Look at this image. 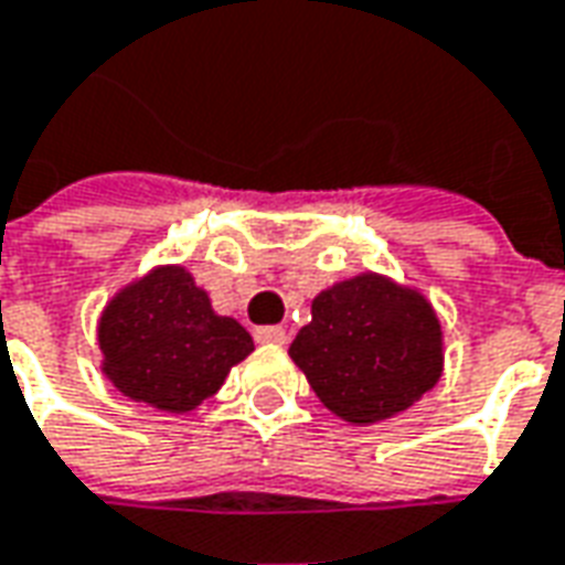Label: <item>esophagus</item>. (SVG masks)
Instances as JSON below:
<instances>
[{
	"label": "esophagus",
	"instance_id": "1",
	"mask_svg": "<svg viewBox=\"0 0 565 565\" xmlns=\"http://www.w3.org/2000/svg\"><path fill=\"white\" fill-rule=\"evenodd\" d=\"M286 338H289V334H286V328L282 326H264L255 331V340H258V343H276V347H282Z\"/></svg>",
	"mask_w": 565,
	"mask_h": 565
}]
</instances>
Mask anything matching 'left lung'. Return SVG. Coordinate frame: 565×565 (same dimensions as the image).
Returning <instances> with one entry per match:
<instances>
[{"label": "left lung", "instance_id": "8db88e82", "mask_svg": "<svg viewBox=\"0 0 565 565\" xmlns=\"http://www.w3.org/2000/svg\"><path fill=\"white\" fill-rule=\"evenodd\" d=\"M310 313L289 355L343 423L398 417L441 380V319L414 286L365 270L319 291Z\"/></svg>", "mask_w": 565, "mask_h": 565}]
</instances>
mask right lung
Returning a JSON list of instances; mask_svg holds the SVG:
<instances>
[{"label":"right lung","mask_w":565,"mask_h":565,"mask_svg":"<svg viewBox=\"0 0 565 565\" xmlns=\"http://www.w3.org/2000/svg\"><path fill=\"white\" fill-rule=\"evenodd\" d=\"M97 343L111 386L167 414L200 407L255 350L249 331L215 313L182 264H158L115 291L99 313Z\"/></svg>","instance_id":"add662e5"}]
</instances>
